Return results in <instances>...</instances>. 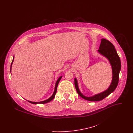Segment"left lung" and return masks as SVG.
Returning <instances> with one entry per match:
<instances>
[{"instance_id":"8db88e82","label":"left lung","mask_w":133,"mask_h":133,"mask_svg":"<svg viewBox=\"0 0 133 133\" xmlns=\"http://www.w3.org/2000/svg\"><path fill=\"white\" fill-rule=\"evenodd\" d=\"M101 41L99 49L98 50V51L99 54L107 58L110 62L112 68V82L108 88L105 91L96 94L92 97H86L80 91L78 86L77 81L76 78H75V88L79 95L84 99L89 101L97 102L103 100L115 90L118 85L119 81V71L121 69V62L119 57L117 53L114 46L111 43L103 38L102 39Z\"/></svg>"}]
</instances>
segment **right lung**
<instances>
[{
	"mask_svg": "<svg viewBox=\"0 0 133 133\" xmlns=\"http://www.w3.org/2000/svg\"><path fill=\"white\" fill-rule=\"evenodd\" d=\"M14 58H13V59H12V62L11 63V66H10V71H11V65L12 64V63H13V61H14ZM62 76H61L58 79L56 83V84H55V90H54V93L52 95V96L49 98L48 99H47V100H45V101H42V102H30V101H28V102L31 103V104H45V103H48L49 102H50L51 101H52L55 96V95H56V91H57V86H58V83L60 81V80L61 79Z\"/></svg>",
	"mask_w": 133,
	"mask_h": 133,
	"instance_id": "right-lung-1",
	"label": "right lung"
}]
</instances>
